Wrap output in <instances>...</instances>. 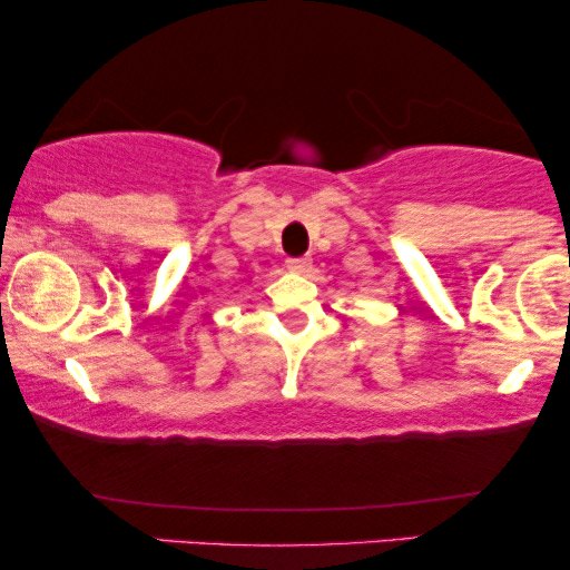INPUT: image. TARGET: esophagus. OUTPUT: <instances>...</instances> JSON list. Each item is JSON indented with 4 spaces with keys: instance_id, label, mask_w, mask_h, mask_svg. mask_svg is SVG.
<instances>
[{
    "instance_id": "obj_1",
    "label": "esophagus",
    "mask_w": 570,
    "mask_h": 570,
    "mask_svg": "<svg viewBox=\"0 0 570 570\" xmlns=\"http://www.w3.org/2000/svg\"><path fill=\"white\" fill-rule=\"evenodd\" d=\"M287 269L295 272V275H308L311 259H287Z\"/></svg>"
}]
</instances>
